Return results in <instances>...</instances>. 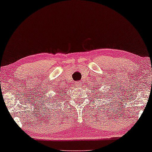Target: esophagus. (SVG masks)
<instances>
[{"label":"esophagus","instance_id":"1","mask_svg":"<svg viewBox=\"0 0 152 152\" xmlns=\"http://www.w3.org/2000/svg\"><path fill=\"white\" fill-rule=\"evenodd\" d=\"M82 83L81 82H77L76 84H75V86H76L77 87H80L81 86H82Z\"/></svg>","mask_w":152,"mask_h":152}]
</instances>
